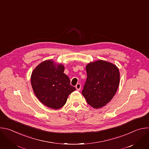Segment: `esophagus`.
Masks as SVG:
<instances>
[{
	"label": "esophagus",
	"mask_w": 149,
	"mask_h": 149,
	"mask_svg": "<svg viewBox=\"0 0 149 149\" xmlns=\"http://www.w3.org/2000/svg\"><path fill=\"white\" fill-rule=\"evenodd\" d=\"M81 87V84H80L79 83L77 84L76 85V86H75V88H76V89H77V90H78V91H79V90H80Z\"/></svg>",
	"instance_id": "obj_1"
}]
</instances>
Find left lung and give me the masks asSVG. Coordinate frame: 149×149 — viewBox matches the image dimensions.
I'll return each mask as SVG.
<instances>
[{
    "mask_svg": "<svg viewBox=\"0 0 149 149\" xmlns=\"http://www.w3.org/2000/svg\"><path fill=\"white\" fill-rule=\"evenodd\" d=\"M86 71L87 78L82 94L91 107L101 108L111 101L118 89L119 70L112 63L100 60L88 63Z\"/></svg>",
    "mask_w": 149,
    "mask_h": 149,
    "instance_id": "left-lung-1",
    "label": "left lung"
}]
</instances>
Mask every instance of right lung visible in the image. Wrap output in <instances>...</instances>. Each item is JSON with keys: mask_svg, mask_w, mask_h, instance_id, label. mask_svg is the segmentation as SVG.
<instances>
[{"mask_svg": "<svg viewBox=\"0 0 149 149\" xmlns=\"http://www.w3.org/2000/svg\"><path fill=\"white\" fill-rule=\"evenodd\" d=\"M54 64L51 60L40 63L32 73L31 80L33 92L39 100L47 107L56 110L65 105L68 95L75 88L63 73L64 67Z\"/></svg>", "mask_w": 149, "mask_h": 149, "instance_id": "add662e5", "label": "right lung"}]
</instances>
